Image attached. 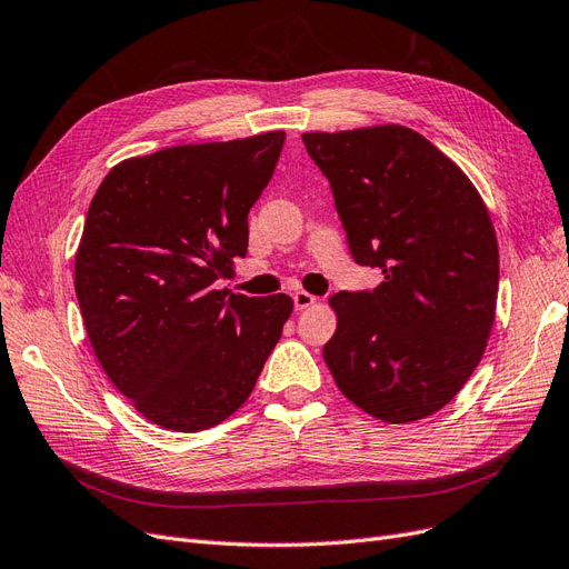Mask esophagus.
I'll use <instances>...</instances> for the list:
<instances>
[{
  "label": "esophagus",
  "mask_w": 569,
  "mask_h": 569,
  "mask_svg": "<svg viewBox=\"0 0 569 569\" xmlns=\"http://www.w3.org/2000/svg\"><path fill=\"white\" fill-rule=\"evenodd\" d=\"M292 302H296V309H307V307H311L317 302V298L311 296V292H305V290H296L292 292Z\"/></svg>",
  "instance_id": "esophagus-1"
}]
</instances>
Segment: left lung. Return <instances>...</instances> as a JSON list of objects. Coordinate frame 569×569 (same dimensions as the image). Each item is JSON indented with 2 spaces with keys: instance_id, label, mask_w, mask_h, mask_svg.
I'll return each instance as SVG.
<instances>
[{
  "instance_id": "8db88e82",
  "label": "left lung",
  "mask_w": 569,
  "mask_h": 569,
  "mask_svg": "<svg viewBox=\"0 0 569 569\" xmlns=\"http://www.w3.org/2000/svg\"><path fill=\"white\" fill-rule=\"evenodd\" d=\"M331 184L373 290H340L323 359L340 392L385 423L426 418L480 363L499 292V248L470 179L409 127L302 134Z\"/></svg>"
}]
</instances>
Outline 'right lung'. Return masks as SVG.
<instances>
[{
  "label": "right lung",
  "mask_w": 569,
  "mask_h": 569,
  "mask_svg": "<svg viewBox=\"0 0 569 569\" xmlns=\"http://www.w3.org/2000/svg\"><path fill=\"white\" fill-rule=\"evenodd\" d=\"M286 134L187 143L122 160L91 198L76 292L99 363L139 413L208 430L250 397L292 300L214 281L248 252V212Z\"/></svg>",
  "instance_id": "obj_1"
}]
</instances>
